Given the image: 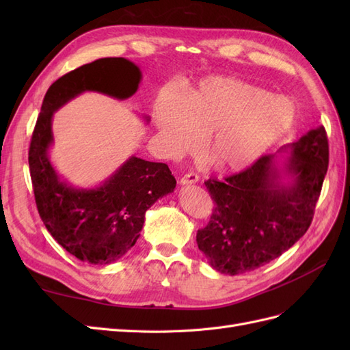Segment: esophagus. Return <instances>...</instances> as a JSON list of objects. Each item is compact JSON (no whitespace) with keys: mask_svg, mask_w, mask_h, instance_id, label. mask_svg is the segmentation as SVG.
Here are the masks:
<instances>
[{"mask_svg":"<svg viewBox=\"0 0 350 350\" xmlns=\"http://www.w3.org/2000/svg\"><path fill=\"white\" fill-rule=\"evenodd\" d=\"M198 181V175L196 172H188L181 178V183L183 185H188V184H196Z\"/></svg>","mask_w":350,"mask_h":350,"instance_id":"1","label":"esophagus"}]
</instances>
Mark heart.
Listing matches in <instances>:
<instances>
[{
  "label": "heart",
  "mask_w": 350,
  "mask_h": 350,
  "mask_svg": "<svg viewBox=\"0 0 350 350\" xmlns=\"http://www.w3.org/2000/svg\"><path fill=\"white\" fill-rule=\"evenodd\" d=\"M293 105L256 84L225 76L201 80L179 102L156 107L161 139L175 153L191 150L204 137V154L217 169L247 167L291 129Z\"/></svg>",
  "instance_id": "1"
}]
</instances>
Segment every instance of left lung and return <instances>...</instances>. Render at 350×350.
Wrapping results in <instances>:
<instances>
[{
	"instance_id": "left-lung-1",
	"label": "left lung",
	"mask_w": 350,
	"mask_h": 350,
	"mask_svg": "<svg viewBox=\"0 0 350 350\" xmlns=\"http://www.w3.org/2000/svg\"><path fill=\"white\" fill-rule=\"evenodd\" d=\"M283 152L291 154L283 165L288 184L274 154L204 183L215 207L206 228L197 232V245L215 270L230 276L257 270L308 230L328 167L325 129L310 130Z\"/></svg>"
}]
</instances>
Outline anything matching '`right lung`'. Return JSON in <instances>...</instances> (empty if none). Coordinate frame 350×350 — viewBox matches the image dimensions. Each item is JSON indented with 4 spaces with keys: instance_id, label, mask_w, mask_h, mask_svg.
Instances as JSON below:
<instances>
[{
    "instance_id": "add662e5",
    "label": "right lung",
    "mask_w": 350,
    "mask_h": 350,
    "mask_svg": "<svg viewBox=\"0 0 350 350\" xmlns=\"http://www.w3.org/2000/svg\"><path fill=\"white\" fill-rule=\"evenodd\" d=\"M140 68L125 58H100L51 84L31 134L29 169L39 216L71 256L89 264L122 258L140 237L146 210L176 185L166 163L131 156L96 188H74L52 166V115L83 92L126 99L139 89ZM149 122V116H144Z\"/></svg>"
}]
</instances>
